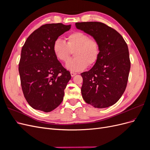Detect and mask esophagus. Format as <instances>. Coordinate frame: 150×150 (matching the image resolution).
<instances>
[{"label":"esophagus","mask_w":150,"mask_h":150,"mask_svg":"<svg viewBox=\"0 0 150 150\" xmlns=\"http://www.w3.org/2000/svg\"><path fill=\"white\" fill-rule=\"evenodd\" d=\"M71 75L72 77H74L75 75H76V73L73 71H71Z\"/></svg>","instance_id":"obj_1"}]
</instances>
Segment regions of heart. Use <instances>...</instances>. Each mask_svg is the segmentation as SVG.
Masks as SVG:
<instances>
[{
    "mask_svg": "<svg viewBox=\"0 0 150 150\" xmlns=\"http://www.w3.org/2000/svg\"><path fill=\"white\" fill-rule=\"evenodd\" d=\"M67 43L61 38L53 43L52 51L58 60L67 62L74 51V58L68 61L66 67L73 72L84 70L88 66L94 64L100 54V47L98 40L91 38L84 33L74 32L67 35Z\"/></svg>",
    "mask_w": 150,
    "mask_h": 150,
    "instance_id": "1",
    "label": "heart"
}]
</instances>
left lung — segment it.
I'll list each match as a JSON object with an SVG mask.
<instances>
[{"label": "left lung", "mask_w": 150, "mask_h": 150, "mask_svg": "<svg viewBox=\"0 0 150 150\" xmlns=\"http://www.w3.org/2000/svg\"><path fill=\"white\" fill-rule=\"evenodd\" d=\"M75 25L96 39L100 47L94 66L81 74L82 96L95 108L111 106L120 99L128 83L131 62L127 44L119 33L102 22H76Z\"/></svg>", "instance_id": "obj_1"}]
</instances>
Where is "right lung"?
<instances>
[{
	"instance_id": "1",
	"label": "right lung",
	"mask_w": 150,
	"mask_h": 150,
	"mask_svg": "<svg viewBox=\"0 0 150 150\" xmlns=\"http://www.w3.org/2000/svg\"><path fill=\"white\" fill-rule=\"evenodd\" d=\"M71 25L47 24L34 30L22 48L19 64L24 96L35 110L50 112L62 103L64 89L71 78L52 51L56 39Z\"/></svg>"
}]
</instances>
